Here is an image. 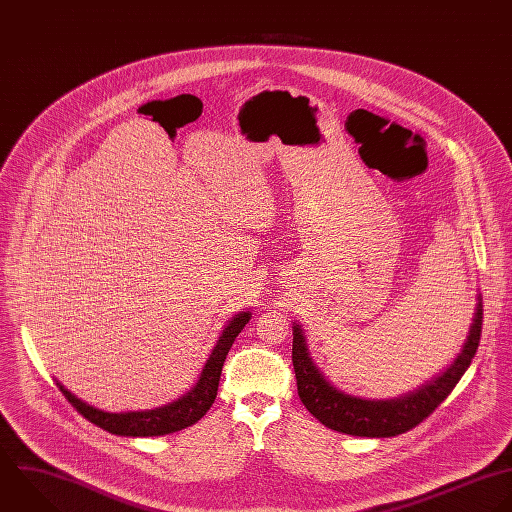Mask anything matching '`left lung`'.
Wrapping results in <instances>:
<instances>
[{
	"label": "left lung",
	"mask_w": 512,
	"mask_h": 512,
	"mask_svg": "<svg viewBox=\"0 0 512 512\" xmlns=\"http://www.w3.org/2000/svg\"><path fill=\"white\" fill-rule=\"evenodd\" d=\"M483 301L479 297L467 341L447 371L419 387L417 391L387 401H371L345 395L335 389L309 357L303 329L293 325V369L299 399L307 411L325 427L353 437H397L421 425L457 387L471 367L481 343Z\"/></svg>",
	"instance_id": "1"
}]
</instances>
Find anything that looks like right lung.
<instances>
[{
    "label": "right lung",
    "mask_w": 512,
    "mask_h": 512,
    "mask_svg": "<svg viewBox=\"0 0 512 512\" xmlns=\"http://www.w3.org/2000/svg\"><path fill=\"white\" fill-rule=\"evenodd\" d=\"M251 313L241 311L235 315L223 333L217 339V345L213 347L197 383L191 391H187L177 401L151 409V411H129V413H105L101 409H95L75 395H71L61 383L59 391L65 395V399L75 407L79 415H83L89 423L97 425L99 429L117 435V437H161L169 433H177L181 429H187L195 425L213 405L217 397V387L223 371L225 357L237 339V335L243 331V327L249 323Z\"/></svg>",
    "instance_id": "1"
}]
</instances>
